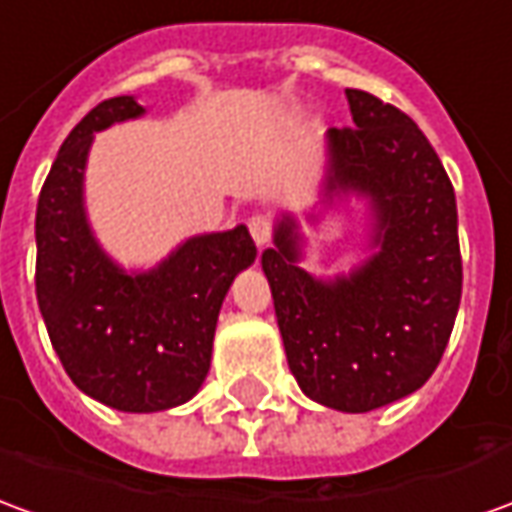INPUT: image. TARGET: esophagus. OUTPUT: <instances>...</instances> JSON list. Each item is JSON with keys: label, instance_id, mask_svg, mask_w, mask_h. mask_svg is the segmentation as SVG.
Returning <instances> with one entry per match:
<instances>
[{"label": "esophagus", "instance_id": "obj_1", "mask_svg": "<svg viewBox=\"0 0 512 512\" xmlns=\"http://www.w3.org/2000/svg\"><path fill=\"white\" fill-rule=\"evenodd\" d=\"M249 232H252L257 246H266L271 241V235H274V221L263 216V213H257V216L249 219Z\"/></svg>", "mask_w": 512, "mask_h": 512}]
</instances>
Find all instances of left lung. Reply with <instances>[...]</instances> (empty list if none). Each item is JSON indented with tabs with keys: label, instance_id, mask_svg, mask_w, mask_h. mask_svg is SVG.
Returning <instances> with one entry per match:
<instances>
[{
	"label": "left lung",
	"instance_id": "1",
	"mask_svg": "<svg viewBox=\"0 0 512 512\" xmlns=\"http://www.w3.org/2000/svg\"><path fill=\"white\" fill-rule=\"evenodd\" d=\"M355 127L330 132V188L374 202L380 252L349 280L318 282L296 266L293 221L263 252L291 374L321 405L368 413L418 391L455 327L463 260L455 188L416 121L346 88Z\"/></svg>",
	"mask_w": 512,
	"mask_h": 512
}]
</instances>
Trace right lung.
<instances>
[{"label":"right lung","mask_w":512,"mask_h":512,"mask_svg":"<svg viewBox=\"0 0 512 512\" xmlns=\"http://www.w3.org/2000/svg\"><path fill=\"white\" fill-rule=\"evenodd\" d=\"M132 96L105 99L69 132L35 213V296L71 382L124 413L188 402L205 382L213 335L235 274L255 263L246 227L191 238L155 271L116 268L82 213V169L94 132L141 116Z\"/></svg>","instance_id":"right-lung-1"}]
</instances>
